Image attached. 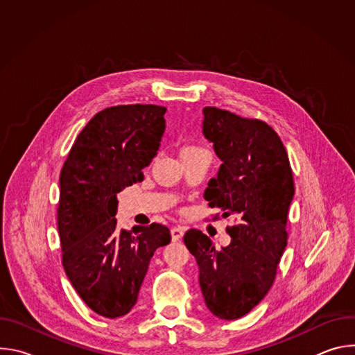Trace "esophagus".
<instances>
[{"instance_id":"esophagus-1","label":"esophagus","mask_w":355,"mask_h":355,"mask_svg":"<svg viewBox=\"0 0 355 355\" xmlns=\"http://www.w3.org/2000/svg\"><path fill=\"white\" fill-rule=\"evenodd\" d=\"M184 232H185V227H182V226H174V227L171 229V237H173V240L177 241V240L182 239Z\"/></svg>"}]
</instances>
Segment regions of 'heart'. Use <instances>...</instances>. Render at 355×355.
<instances>
[{
  "instance_id": "heart-1",
  "label": "heart",
  "mask_w": 355,
  "mask_h": 355,
  "mask_svg": "<svg viewBox=\"0 0 355 355\" xmlns=\"http://www.w3.org/2000/svg\"><path fill=\"white\" fill-rule=\"evenodd\" d=\"M195 150H199V147H196V146H191V144L184 146V147L181 148V155H184V153H189V151H195Z\"/></svg>"
}]
</instances>
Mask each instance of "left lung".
Wrapping results in <instances>:
<instances>
[{
	"mask_svg": "<svg viewBox=\"0 0 355 355\" xmlns=\"http://www.w3.org/2000/svg\"><path fill=\"white\" fill-rule=\"evenodd\" d=\"M202 132L222 160L204 198L222 216L236 215L239 225L227 227L232 241L220 250L196 229L185 233L184 243L198 263L208 309L234 320L256 308L274 284L288 240L293 177L279 136L263 121L207 107Z\"/></svg>",
	"mask_w": 355,
	"mask_h": 355,
	"instance_id": "left-lung-1",
	"label": "left lung"
}]
</instances>
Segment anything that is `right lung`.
<instances>
[{"instance_id": "1", "label": "right lung", "mask_w": 355, "mask_h": 355, "mask_svg": "<svg viewBox=\"0 0 355 355\" xmlns=\"http://www.w3.org/2000/svg\"><path fill=\"white\" fill-rule=\"evenodd\" d=\"M164 107L118 105L77 136L60 173L58 226L64 271L87 306L115 319L136 305L155 251L170 243L160 223L116 227V195L143 181L166 129Z\"/></svg>"}]
</instances>
